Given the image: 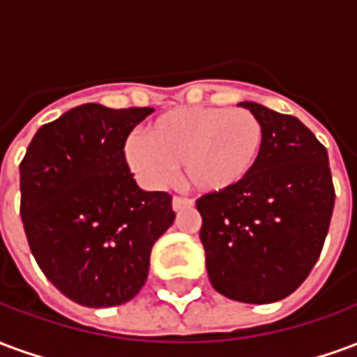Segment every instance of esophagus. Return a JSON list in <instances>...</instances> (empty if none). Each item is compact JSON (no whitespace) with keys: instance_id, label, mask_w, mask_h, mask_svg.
Listing matches in <instances>:
<instances>
[{"instance_id":"obj_1","label":"esophagus","mask_w":357,"mask_h":357,"mask_svg":"<svg viewBox=\"0 0 357 357\" xmlns=\"http://www.w3.org/2000/svg\"><path fill=\"white\" fill-rule=\"evenodd\" d=\"M191 206H193V201H191V199H185V197H174V199H172V208L176 210V212L191 208Z\"/></svg>"}]
</instances>
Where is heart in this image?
<instances>
[{
  "label": "heart",
  "instance_id": "heart-1",
  "mask_svg": "<svg viewBox=\"0 0 357 357\" xmlns=\"http://www.w3.org/2000/svg\"><path fill=\"white\" fill-rule=\"evenodd\" d=\"M264 143L262 124L250 110L187 107L153 118L143 135L126 141L124 158L149 185H162L181 166L191 189L222 195L252 176Z\"/></svg>",
  "mask_w": 357,
  "mask_h": 357
}]
</instances>
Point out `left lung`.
<instances>
[{"mask_svg":"<svg viewBox=\"0 0 357 357\" xmlns=\"http://www.w3.org/2000/svg\"><path fill=\"white\" fill-rule=\"evenodd\" d=\"M239 105L262 124V158L243 185L197 201L199 235L220 294L269 304L296 291L317 262L335 187L327 149L298 118L258 102Z\"/></svg>","mask_w":357,"mask_h":357,"instance_id":"left-lung-1","label":"left lung"}]
</instances>
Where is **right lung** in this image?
<instances>
[{"label": "right lung", "mask_w": 357, "mask_h": 357, "mask_svg": "<svg viewBox=\"0 0 357 357\" xmlns=\"http://www.w3.org/2000/svg\"><path fill=\"white\" fill-rule=\"evenodd\" d=\"M153 112L86 102L43 124L20 162V218L43 275L88 307L126 304L149 275L151 248L176 212L143 191L124 145Z\"/></svg>", "instance_id": "1"}]
</instances>
